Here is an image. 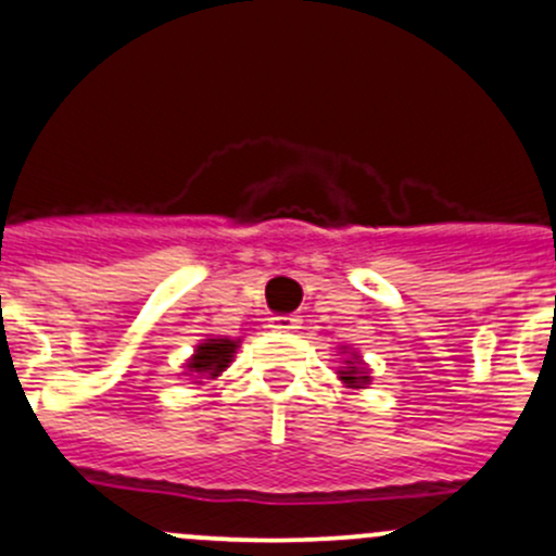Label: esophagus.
<instances>
[{
    "instance_id": "esophagus-1",
    "label": "esophagus",
    "mask_w": 556,
    "mask_h": 556,
    "mask_svg": "<svg viewBox=\"0 0 556 556\" xmlns=\"http://www.w3.org/2000/svg\"><path fill=\"white\" fill-rule=\"evenodd\" d=\"M268 328H274V331H295V328H301V317L299 315L271 317V320H268Z\"/></svg>"
}]
</instances>
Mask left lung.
Instances as JSON below:
<instances>
[{
  "mask_svg": "<svg viewBox=\"0 0 556 556\" xmlns=\"http://www.w3.org/2000/svg\"><path fill=\"white\" fill-rule=\"evenodd\" d=\"M348 366H342L339 369V380L344 382L348 388H364L366 382H369V371L364 369V364H361L358 358L355 361H344Z\"/></svg>",
  "mask_w": 556,
  "mask_h": 556,
  "instance_id": "8db88e82",
  "label": "left lung"
}]
</instances>
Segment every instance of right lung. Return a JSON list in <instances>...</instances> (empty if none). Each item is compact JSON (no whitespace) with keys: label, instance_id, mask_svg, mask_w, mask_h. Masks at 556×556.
Masks as SVG:
<instances>
[{"label":"right lung","instance_id":"add662e5","mask_svg":"<svg viewBox=\"0 0 556 556\" xmlns=\"http://www.w3.org/2000/svg\"><path fill=\"white\" fill-rule=\"evenodd\" d=\"M236 348H239L236 339H203L195 348V355L187 361V369H190L192 375L212 377L214 380V377H219L228 369L230 361H233Z\"/></svg>","mask_w":556,"mask_h":556}]
</instances>
